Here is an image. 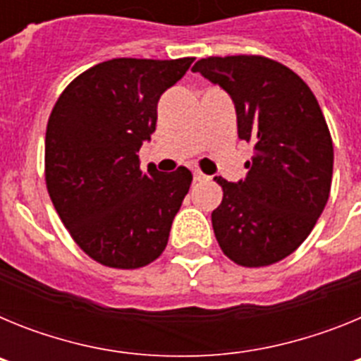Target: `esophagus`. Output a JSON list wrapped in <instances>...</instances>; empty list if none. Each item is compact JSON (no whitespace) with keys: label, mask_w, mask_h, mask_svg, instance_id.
<instances>
[{"label":"esophagus","mask_w":361,"mask_h":361,"mask_svg":"<svg viewBox=\"0 0 361 361\" xmlns=\"http://www.w3.org/2000/svg\"><path fill=\"white\" fill-rule=\"evenodd\" d=\"M208 175H204L202 171H199V170H195L193 171V180H195V183H202V180H208Z\"/></svg>","instance_id":"obj_1"}]
</instances>
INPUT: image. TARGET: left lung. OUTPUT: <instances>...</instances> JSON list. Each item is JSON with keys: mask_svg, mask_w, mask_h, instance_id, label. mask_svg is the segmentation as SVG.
<instances>
[{"mask_svg": "<svg viewBox=\"0 0 361 361\" xmlns=\"http://www.w3.org/2000/svg\"><path fill=\"white\" fill-rule=\"evenodd\" d=\"M191 70L228 92L238 137L253 142L245 178L215 177L224 191L212 213L216 242L238 266H271L307 238L329 199L334 153L320 104L293 70L262 56L206 57Z\"/></svg>", "mask_w": 361, "mask_h": 361, "instance_id": "obj_1", "label": "left lung"}]
</instances>
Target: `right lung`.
<instances>
[{
  "instance_id": "1",
  "label": "right lung",
  "mask_w": 361,
  "mask_h": 361,
  "mask_svg": "<svg viewBox=\"0 0 361 361\" xmlns=\"http://www.w3.org/2000/svg\"><path fill=\"white\" fill-rule=\"evenodd\" d=\"M193 57L99 63L65 88L44 137V178L57 215L95 262L137 269L161 257L191 184L180 166L141 171L139 149L157 124V103Z\"/></svg>"
}]
</instances>
